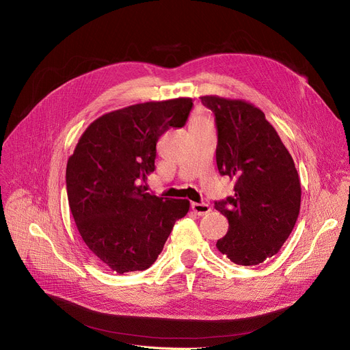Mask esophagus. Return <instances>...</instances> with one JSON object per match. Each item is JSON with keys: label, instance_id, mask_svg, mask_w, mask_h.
Returning a JSON list of instances; mask_svg holds the SVG:
<instances>
[{"label": "esophagus", "instance_id": "34e87169", "mask_svg": "<svg viewBox=\"0 0 350 350\" xmlns=\"http://www.w3.org/2000/svg\"><path fill=\"white\" fill-rule=\"evenodd\" d=\"M191 208L193 211L197 214V215H206L211 211V207L206 203H193L191 204Z\"/></svg>", "mask_w": 350, "mask_h": 350}]
</instances>
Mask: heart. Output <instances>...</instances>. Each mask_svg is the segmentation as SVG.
<instances>
[{
    "label": "heart",
    "instance_id": "obj_1",
    "mask_svg": "<svg viewBox=\"0 0 350 350\" xmlns=\"http://www.w3.org/2000/svg\"><path fill=\"white\" fill-rule=\"evenodd\" d=\"M201 120H207V119H204L203 116H194L193 120H191V124H193V123H197V122H201Z\"/></svg>",
    "mask_w": 350,
    "mask_h": 350
}]
</instances>
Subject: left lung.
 <instances>
[{
    "label": "left lung",
    "instance_id": "obj_1",
    "mask_svg": "<svg viewBox=\"0 0 350 350\" xmlns=\"http://www.w3.org/2000/svg\"><path fill=\"white\" fill-rule=\"evenodd\" d=\"M200 99L215 116L218 172L235 181V194L214 206L228 219L217 248L238 265H258L278 254L295 227L301 208L295 163L258 107L213 95Z\"/></svg>",
    "mask_w": 350,
    "mask_h": 350
}]
</instances>
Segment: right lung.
Here are the masks:
<instances>
[{
  "label": "right lung",
  "mask_w": 350,
  "mask_h": 350,
  "mask_svg": "<svg viewBox=\"0 0 350 350\" xmlns=\"http://www.w3.org/2000/svg\"><path fill=\"white\" fill-rule=\"evenodd\" d=\"M193 100L132 105L88 126L66 165L69 208L96 258L118 273L147 269L157 260L189 200L147 193L156 143L187 122Z\"/></svg>",
  "instance_id": "1"
}]
</instances>
